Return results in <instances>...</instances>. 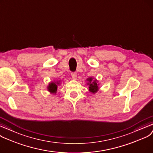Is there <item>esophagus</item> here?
<instances>
[{
    "label": "esophagus",
    "mask_w": 153,
    "mask_h": 153,
    "mask_svg": "<svg viewBox=\"0 0 153 153\" xmlns=\"http://www.w3.org/2000/svg\"><path fill=\"white\" fill-rule=\"evenodd\" d=\"M71 77H72V78H73V79H76L77 75H76V74L75 72H73V73H71Z\"/></svg>",
    "instance_id": "34e87169"
}]
</instances>
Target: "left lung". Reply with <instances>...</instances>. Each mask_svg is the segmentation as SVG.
<instances>
[{"label":"left lung","instance_id":"1","mask_svg":"<svg viewBox=\"0 0 153 153\" xmlns=\"http://www.w3.org/2000/svg\"><path fill=\"white\" fill-rule=\"evenodd\" d=\"M87 81L88 82V83H87V85H89V91H91L93 93H95L98 91L99 87H98V84L97 83L98 81L97 79H93V78L90 77L87 78Z\"/></svg>","mask_w":153,"mask_h":153}]
</instances>
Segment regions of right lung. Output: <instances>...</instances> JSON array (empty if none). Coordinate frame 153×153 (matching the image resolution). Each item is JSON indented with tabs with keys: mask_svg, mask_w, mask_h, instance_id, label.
Masks as SVG:
<instances>
[{
	"mask_svg": "<svg viewBox=\"0 0 153 153\" xmlns=\"http://www.w3.org/2000/svg\"><path fill=\"white\" fill-rule=\"evenodd\" d=\"M60 84V81H56L53 82H51L49 83L48 86H47L48 91L52 94H55L56 93L58 85Z\"/></svg>",
	"mask_w": 153,
	"mask_h": 153,
	"instance_id": "1",
	"label": "right lung"
}]
</instances>
